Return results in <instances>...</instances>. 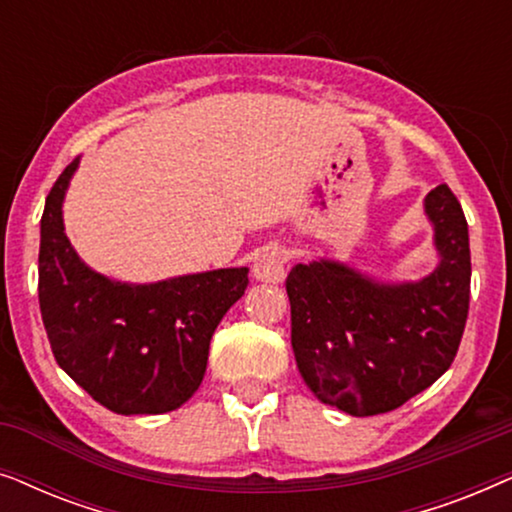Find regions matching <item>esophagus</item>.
I'll list each match as a JSON object with an SVG mask.
<instances>
[{"mask_svg":"<svg viewBox=\"0 0 512 512\" xmlns=\"http://www.w3.org/2000/svg\"><path fill=\"white\" fill-rule=\"evenodd\" d=\"M286 261H289V254L282 247L263 249L254 263V277L258 282H282L286 275Z\"/></svg>","mask_w":512,"mask_h":512,"instance_id":"obj_1","label":"esophagus"}]
</instances>
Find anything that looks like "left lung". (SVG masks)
<instances>
[{
    "mask_svg": "<svg viewBox=\"0 0 512 512\" xmlns=\"http://www.w3.org/2000/svg\"><path fill=\"white\" fill-rule=\"evenodd\" d=\"M440 265L417 284H375L347 265L314 261L286 277L291 345L300 375L354 417L401 408L457 356L471 300L468 223L457 195H426Z\"/></svg>",
    "mask_w": 512,
    "mask_h": 512,
    "instance_id": "left-lung-1",
    "label": "left lung"
}]
</instances>
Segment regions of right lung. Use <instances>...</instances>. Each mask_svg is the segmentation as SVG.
<instances>
[{"label":"right lung","instance_id":"obj_1","mask_svg":"<svg viewBox=\"0 0 512 512\" xmlns=\"http://www.w3.org/2000/svg\"><path fill=\"white\" fill-rule=\"evenodd\" d=\"M69 163L46 198L39 244V307L58 366L118 415H163L198 391L209 342L244 296L247 268L121 284L97 275L69 244L62 198Z\"/></svg>","mask_w":512,"mask_h":512}]
</instances>
